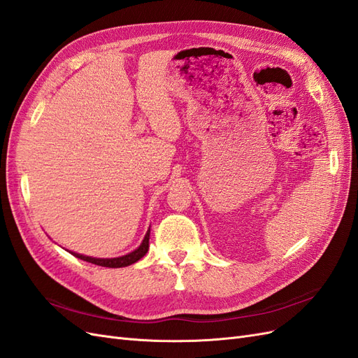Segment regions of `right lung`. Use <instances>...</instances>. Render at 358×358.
<instances>
[{"instance_id": "obj_1", "label": "right lung", "mask_w": 358, "mask_h": 358, "mask_svg": "<svg viewBox=\"0 0 358 358\" xmlns=\"http://www.w3.org/2000/svg\"><path fill=\"white\" fill-rule=\"evenodd\" d=\"M149 234H150V229L146 231L142 243L134 251H131L129 254H125L122 257H115V258H95V257H88V255H82L78 252H71L69 251L71 255H74L76 258H80L83 262H88L96 266H103V267H112V268H117V267H127L131 266L136 262H138L140 258H143L149 249Z\"/></svg>"}]
</instances>
